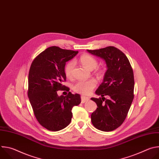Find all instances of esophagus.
Listing matches in <instances>:
<instances>
[{
    "mask_svg": "<svg viewBox=\"0 0 159 159\" xmlns=\"http://www.w3.org/2000/svg\"><path fill=\"white\" fill-rule=\"evenodd\" d=\"M89 100V98L85 97V96H81V102L82 103H84L85 102H86Z\"/></svg>",
    "mask_w": 159,
    "mask_h": 159,
    "instance_id": "obj_1",
    "label": "esophagus"
}]
</instances>
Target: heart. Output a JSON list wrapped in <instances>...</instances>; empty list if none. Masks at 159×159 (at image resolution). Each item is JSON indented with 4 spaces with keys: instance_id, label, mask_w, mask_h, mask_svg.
Wrapping results in <instances>:
<instances>
[{
    "instance_id": "obj_1",
    "label": "heart",
    "mask_w": 159,
    "mask_h": 159,
    "mask_svg": "<svg viewBox=\"0 0 159 159\" xmlns=\"http://www.w3.org/2000/svg\"><path fill=\"white\" fill-rule=\"evenodd\" d=\"M81 63L89 70H94L98 65V60L93 56L89 54H84L80 58ZM75 63L74 60L67 62L64 67V72L66 77L70 79L73 76L74 69ZM96 73L101 76L104 73V70L102 69H97ZM96 86V81L94 79H90L88 80L79 81L77 82L73 87L74 91L82 95H88L92 92V90Z\"/></svg>"
}]
</instances>
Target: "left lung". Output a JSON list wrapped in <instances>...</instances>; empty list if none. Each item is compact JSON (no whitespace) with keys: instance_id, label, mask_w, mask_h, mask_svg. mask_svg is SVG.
<instances>
[{"instance_id":"left-lung-1","label":"left lung","mask_w":159,"mask_h":159,"mask_svg":"<svg viewBox=\"0 0 159 159\" xmlns=\"http://www.w3.org/2000/svg\"><path fill=\"white\" fill-rule=\"evenodd\" d=\"M87 52L104 59L107 67L104 80L96 91L102 98H91L98 106L92 113L91 121L99 130L113 131L125 120L134 98L132 67L126 56L115 47ZM105 95L110 97L109 100Z\"/></svg>"}]
</instances>
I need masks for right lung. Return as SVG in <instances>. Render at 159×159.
I'll return each mask as SVG.
<instances>
[{"label":"right lung","instance_id":"add662e5","mask_svg":"<svg viewBox=\"0 0 159 159\" xmlns=\"http://www.w3.org/2000/svg\"><path fill=\"white\" fill-rule=\"evenodd\" d=\"M78 52L51 47L39 53L31 65L28 96L37 121L50 131H57L69 125L73 107L81 102L78 94H57L60 90L69 91L70 89L62 84L66 81L64 67Z\"/></svg>","mask_w":159,"mask_h":159}]
</instances>
